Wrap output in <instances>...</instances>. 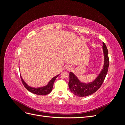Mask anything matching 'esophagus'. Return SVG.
Returning <instances> with one entry per match:
<instances>
[{"label":"esophagus","mask_w":125,"mask_h":125,"mask_svg":"<svg viewBox=\"0 0 125 125\" xmlns=\"http://www.w3.org/2000/svg\"><path fill=\"white\" fill-rule=\"evenodd\" d=\"M66 69L68 70H71L72 69V67L70 65H68L66 66Z\"/></svg>","instance_id":"esophagus-1"}]
</instances>
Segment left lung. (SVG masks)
Instances as JSON below:
<instances>
[{"label":"left lung","instance_id":"1","mask_svg":"<svg viewBox=\"0 0 125 125\" xmlns=\"http://www.w3.org/2000/svg\"><path fill=\"white\" fill-rule=\"evenodd\" d=\"M103 51L104 57L103 69L93 81L89 83L82 82L73 73H69V88L71 92L75 95L81 97L89 96L95 92L101 86L107 74L109 66L108 50L104 42L103 43Z\"/></svg>","mask_w":125,"mask_h":125}]
</instances>
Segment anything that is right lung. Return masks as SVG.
Returning a JSON list of instances; mask_svg holds the SVG:
<instances>
[{
    "instance_id": "1",
    "label": "right lung",
    "mask_w": 125,
    "mask_h": 125,
    "mask_svg": "<svg viewBox=\"0 0 125 125\" xmlns=\"http://www.w3.org/2000/svg\"><path fill=\"white\" fill-rule=\"evenodd\" d=\"M58 75H57L54 77L52 78L51 80L48 83V84L42 87H39V88H33V87L30 86L27 84L26 83L25 81L23 80V79H22L21 75V81L22 82V83L24 85L25 88L27 89L30 92H31L35 94H37V95H45L48 94L50 93L52 89V87H53L54 83L56 80V78L57 77Z\"/></svg>"
}]
</instances>
